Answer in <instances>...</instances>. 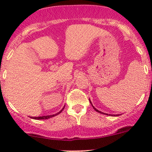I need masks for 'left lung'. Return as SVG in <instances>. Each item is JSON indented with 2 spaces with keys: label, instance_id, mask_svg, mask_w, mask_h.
Instances as JSON below:
<instances>
[{
  "label": "left lung",
  "instance_id": "left-lung-1",
  "mask_svg": "<svg viewBox=\"0 0 152 152\" xmlns=\"http://www.w3.org/2000/svg\"><path fill=\"white\" fill-rule=\"evenodd\" d=\"M90 103H91V102H90ZM91 104H92V103H91ZM92 106H93V104H92ZM93 109H94V110H96V112H98V113H102V114H104V115H108V114H107V113H102V112L99 111V110H96V108H95V107H93Z\"/></svg>",
  "mask_w": 152,
  "mask_h": 152
}]
</instances>
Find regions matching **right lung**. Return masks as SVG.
<instances>
[{
    "instance_id": "obj_1",
    "label": "right lung",
    "mask_w": 152,
    "mask_h": 152,
    "mask_svg": "<svg viewBox=\"0 0 152 152\" xmlns=\"http://www.w3.org/2000/svg\"><path fill=\"white\" fill-rule=\"evenodd\" d=\"M64 108H65V107H63V109H62V110H61L60 112H59V113H56V114L55 115H45V116H40V117H31L33 119H37V120H44V119H48V118H52V117H53V116H56V115H59V113H61L62 112V110H64Z\"/></svg>"
}]
</instances>
